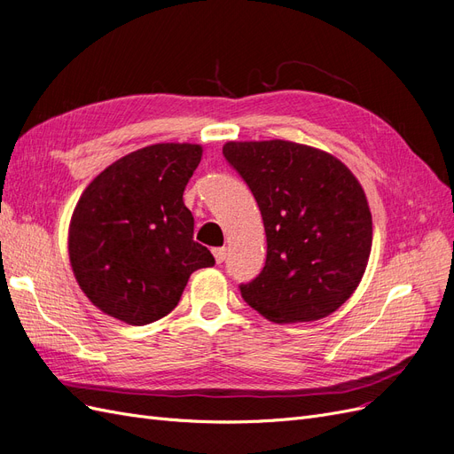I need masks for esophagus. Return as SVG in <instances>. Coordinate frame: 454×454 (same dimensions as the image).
Listing matches in <instances>:
<instances>
[{
    "instance_id": "1",
    "label": "esophagus",
    "mask_w": 454,
    "mask_h": 454,
    "mask_svg": "<svg viewBox=\"0 0 454 454\" xmlns=\"http://www.w3.org/2000/svg\"><path fill=\"white\" fill-rule=\"evenodd\" d=\"M214 257H215V263L222 265L225 257H227V250L225 248H214Z\"/></svg>"
}]
</instances>
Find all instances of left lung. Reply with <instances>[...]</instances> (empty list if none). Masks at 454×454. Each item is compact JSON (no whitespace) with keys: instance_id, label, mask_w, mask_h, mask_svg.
<instances>
[{"instance_id":"left-lung-1","label":"left lung","mask_w":454,"mask_h":454,"mask_svg":"<svg viewBox=\"0 0 454 454\" xmlns=\"http://www.w3.org/2000/svg\"><path fill=\"white\" fill-rule=\"evenodd\" d=\"M263 217L265 267L242 299L274 324L325 318L358 287L373 223L360 182L333 155L286 140L229 142Z\"/></svg>"}]
</instances>
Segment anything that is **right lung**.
Returning a JSON list of instances; mask_svg holds the SVG:
<instances>
[{"label":"right lung","mask_w":454,"mask_h":454,"mask_svg":"<svg viewBox=\"0 0 454 454\" xmlns=\"http://www.w3.org/2000/svg\"><path fill=\"white\" fill-rule=\"evenodd\" d=\"M202 147L155 144L115 160L81 195L70 223V261L102 312L145 325L180 303L191 272L215 263L193 240L184 191Z\"/></svg>","instance_id":"add662e5"}]
</instances>
